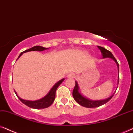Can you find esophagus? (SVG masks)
Here are the masks:
<instances>
[{
	"instance_id": "esophagus-1",
	"label": "esophagus",
	"mask_w": 133,
	"mask_h": 133,
	"mask_svg": "<svg viewBox=\"0 0 133 133\" xmlns=\"http://www.w3.org/2000/svg\"><path fill=\"white\" fill-rule=\"evenodd\" d=\"M75 75L74 73H70L68 75V78H74V77H75Z\"/></svg>"
}]
</instances>
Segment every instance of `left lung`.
Segmentation results:
<instances>
[{
  "instance_id": "obj_1",
  "label": "left lung",
  "mask_w": 133,
  "mask_h": 133,
  "mask_svg": "<svg viewBox=\"0 0 133 133\" xmlns=\"http://www.w3.org/2000/svg\"><path fill=\"white\" fill-rule=\"evenodd\" d=\"M97 48L100 50L101 52L102 53V58H112V59L114 60V61L115 62L116 64L117 65V68H118V81H119V65L118 62H117L116 59L114 58V55H112V53L109 50L105 49V48H103V47L97 46ZM114 95H112L111 96H110L109 98L106 99L104 100H98V101H93V100H90L89 99L85 97L84 96L82 95L81 93L79 92V87L78 85V83L77 82L75 81V85L74 88L73 92H72V96H73L74 99L75 101H76L77 103L80 104L82 106L88 107V108H94V107H99L101 105H104L105 103H107V102L109 101L113 96Z\"/></svg>"
}]
</instances>
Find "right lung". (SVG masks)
I'll list each match as a JSON object with an SVG mask.
<instances>
[{
  "mask_svg": "<svg viewBox=\"0 0 133 133\" xmlns=\"http://www.w3.org/2000/svg\"><path fill=\"white\" fill-rule=\"evenodd\" d=\"M48 49V48H44V47L41 46H35L32 47V48H29V49L25 50V51L21 52L20 53V55L18 56V59L19 58L20 56L23 55V53H26V52L28 51H42L43 50ZM16 59V60H17ZM64 80V78L61 79V80L57 82L56 83H55V85L52 87L51 90L47 95L42 97L40 99L37 100V101H28V100H24L21 99V97L18 96L16 92L15 91V93L16 94V96H17L19 99L21 101L23 102V104H24L25 105H26L27 106L31 107V108L32 109H45L47 108V107H50V105H51L54 102L55 99V96H56V91L58 88V87L62 83Z\"/></svg>",
  "mask_w": 133,
  "mask_h": 133,
  "instance_id": "right-lung-1",
  "label": "right lung"
}]
</instances>
